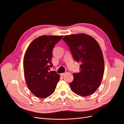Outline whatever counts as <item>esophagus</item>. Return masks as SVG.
<instances>
[{"mask_svg":"<svg viewBox=\"0 0 124 124\" xmlns=\"http://www.w3.org/2000/svg\"><path fill=\"white\" fill-rule=\"evenodd\" d=\"M65 74H66V73H61V76H63L64 75H65Z\"/></svg>","mask_w":124,"mask_h":124,"instance_id":"obj_1","label":"esophagus"}]
</instances>
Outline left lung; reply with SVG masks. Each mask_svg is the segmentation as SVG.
<instances>
[{
    "instance_id": "8db88e82",
    "label": "left lung",
    "mask_w": 124,
    "mask_h": 124,
    "mask_svg": "<svg viewBox=\"0 0 124 124\" xmlns=\"http://www.w3.org/2000/svg\"><path fill=\"white\" fill-rule=\"evenodd\" d=\"M62 39L70 48L74 60L81 63L80 72L73 74L71 90L79 96H90L100 86L103 76L104 61L99 44L85 33L71 34Z\"/></svg>"
}]
</instances>
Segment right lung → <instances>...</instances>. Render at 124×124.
Segmentation results:
<instances>
[{
  "label": "right lung",
  "mask_w": 124,
  "mask_h": 124,
  "mask_svg": "<svg viewBox=\"0 0 124 124\" xmlns=\"http://www.w3.org/2000/svg\"><path fill=\"white\" fill-rule=\"evenodd\" d=\"M63 36L39 37L31 42L23 60L24 77L29 90L39 98L50 96L55 90L60 76L55 71L49 72L52 67V50Z\"/></svg>",
  "instance_id": "obj_1"
}]
</instances>
